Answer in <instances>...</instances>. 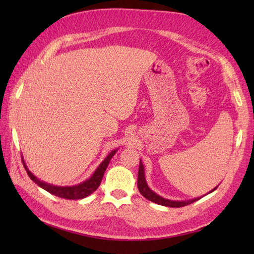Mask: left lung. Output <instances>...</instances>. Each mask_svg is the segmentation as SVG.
I'll list each match as a JSON object with an SVG mask.
<instances>
[{
	"label": "left lung",
	"instance_id": "1",
	"mask_svg": "<svg viewBox=\"0 0 254 254\" xmlns=\"http://www.w3.org/2000/svg\"><path fill=\"white\" fill-rule=\"evenodd\" d=\"M137 188H139V191L141 192V195L145 198L153 201L158 205H162V206H168V207H183V206H186L189 204H192L194 201L198 200L200 197H197V198H192L189 200H170L167 198H163V197L157 195L156 192L152 191L151 189L149 188L147 185V182H145V177H144V168L142 162L140 160V165H139V173H137ZM217 187H215L212 189L209 192L214 191ZM208 192V194H209Z\"/></svg>",
	"mask_w": 254,
	"mask_h": 254
}]
</instances>
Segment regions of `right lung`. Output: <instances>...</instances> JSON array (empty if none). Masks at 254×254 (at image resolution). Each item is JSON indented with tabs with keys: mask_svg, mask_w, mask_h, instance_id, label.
Returning <instances> with one entry per match:
<instances>
[{
	"mask_svg": "<svg viewBox=\"0 0 254 254\" xmlns=\"http://www.w3.org/2000/svg\"><path fill=\"white\" fill-rule=\"evenodd\" d=\"M117 151H118V149L113 150V151L110 152L109 156H107L104 160L102 161L101 165L97 167V169L95 170V173L92 175L91 178H88L87 180H85V182L80 183L78 185H75V186L60 187V186H55V185L47 184L45 182H41V180L38 179L36 176H34L31 171L28 169V167L25 166L23 158H22V162H23L24 169L28 173L30 179L33 180V182L36 183L38 186L44 188L45 190L50 192V194L60 197V198H65V199H81V198H85V197H87L88 195H91L92 192L95 191L98 188V186H100L107 166H109L112 157L114 156Z\"/></svg>",
	"mask_w": 254,
	"mask_h": 254,
	"instance_id": "obj_1",
	"label": "right lung"
}]
</instances>
